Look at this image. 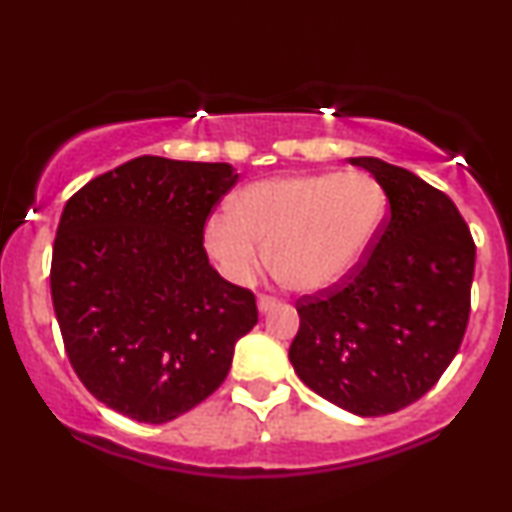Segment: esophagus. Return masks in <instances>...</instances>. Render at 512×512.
Wrapping results in <instances>:
<instances>
[{
  "label": "esophagus",
  "mask_w": 512,
  "mask_h": 512,
  "mask_svg": "<svg viewBox=\"0 0 512 512\" xmlns=\"http://www.w3.org/2000/svg\"><path fill=\"white\" fill-rule=\"evenodd\" d=\"M257 307H260L262 315H267V312H272L279 307V300L272 298V295H260V298H257Z\"/></svg>",
  "instance_id": "obj_1"
}]
</instances>
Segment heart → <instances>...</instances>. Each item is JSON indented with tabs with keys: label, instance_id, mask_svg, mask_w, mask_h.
<instances>
[{
	"label": "heart",
	"instance_id": "obj_1",
	"mask_svg": "<svg viewBox=\"0 0 512 512\" xmlns=\"http://www.w3.org/2000/svg\"><path fill=\"white\" fill-rule=\"evenodd\" d=\"M386 217V190L365 171L269 178L207 219L205 248L226 279L248 283L267 245L269 267L288 288L319 293L355 272Z\"/></svg>",
	"mask_w": 512,
	"mask_h": 512
}]
</instances>
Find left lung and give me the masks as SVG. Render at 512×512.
<instances>
[{"instance_id":"8db88e82","label":"left lung","mask_w":512,"mask_h":512,"mask_svg":"<svg viewBox=\"0 0 512 512\" xmlns=\"http://www.w3.org/2000/svg\"><path fill=\"white\" fill-rule=\"evenodd\" d=\"M381 183L389 217L336 286L298 300L288 360L305 386L360 417L420 400L458 353L470 319L474 240L458 207L408 169L353 157Z\"/></svg>"}]
</instances>
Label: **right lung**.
Here are the masks:
<instances>
[{
	"label": "right lung",
	"mask_w": 512,
	"mask_h": 512,
	"mask_svg": "<svg viewBox=\"0 0 512 512\" xmlns=\"http://www.w3.org/2000/svg\"><path fill=\"white\" fill-rule=\"evenodd\" d=\"M236 181L231 164L145 155L66 202L49 272L54 315L71 367L107 408L162 424L224 384L257 305L221 279L202 238Z\"/></svg>",
	"instance_id": "add662e5"
}]
</instances>
